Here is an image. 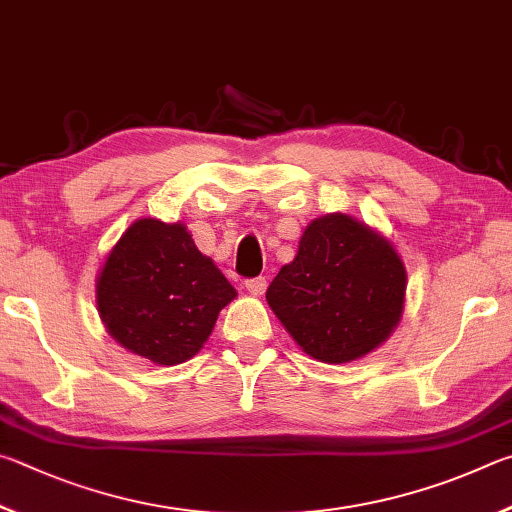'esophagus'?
I'll list each match as a JSON object with an SVG mask.
<instances>
[{"label": "esophagus", "instance_id": "34e87169", "mask_svg": "<svg viewBox=\"0 0 512 512\" xmlns=\"http://www.w3.org/2000/svg\"><path fill=\"white\" fill-rule=\"evenodd\" d=\"M245 288L254 294V297H261V294L267 290V281L263 279V276H256V279L245 281Z\"/></svg>", "mask_w": 512, "mask_h": 512}]
</instances>
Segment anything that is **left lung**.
I'll use <instances>...</instances> for the list:
<instances>
[{"label":"left lung","mask_w":512,"mask_h":512,"mask_svg":"<svg viewBox=\"0 0 512 512\" xmlns=\"http://www.w3.org/2000/svg\"><path fill=\"white\" fill-rule=\"evenodd\" d=\"M407 272L378 231L346 213L312 220L267 303L310 357L360 360L391 337L405 308Z\"/></svg>","instance_id":"1"}]
</instances>
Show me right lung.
Listing matches in <instances>:
<instances>
[{
  "mask_svg": "<svg viewBox=\"0 0 512 512\" xmlns=\"http://www.w3.org/2000/svg\"><path fill=\"white\" fill-rule=\"evenodd\" d=\"M233 285L195 247L182 222H132L96 279V306L116 342L146 360L173 366L204 346Z\"/></svg>",
  "mask_w": 512,
  "mask_h": 512,
  "instance_id": "obj_1",
  "label": "right lung"
}]
</instances>
